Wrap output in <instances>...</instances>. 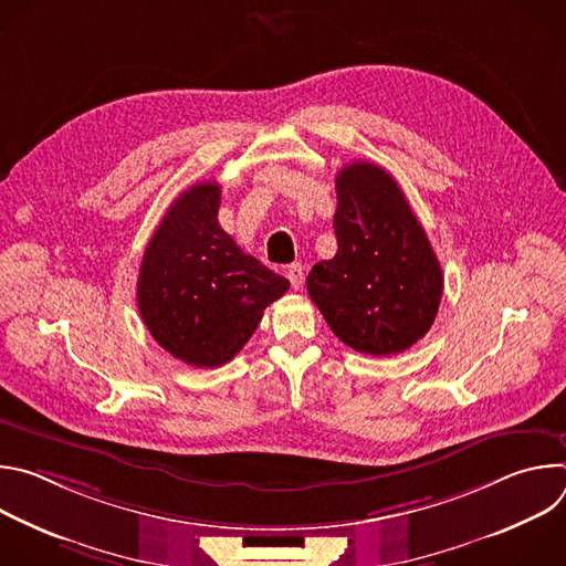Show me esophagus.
I'll return each mask as SVG.
<instances>
[{
	"mask_svg": "<svg viewBox=\"0 0 566 566\" xmlns=\"http://www.w3.org/2000/svg\"><path fill=\"white\" fill-rule=\"evenodd\" d=\"M286 277H289V282H291L293 289H300L302 282H304V269H302L300 264H291V266L286 269Z\"/></svg>",
	"mask_w": 566,
	"mask_h": 566,
	"instance_id": "obj_1",
	"label": "esophagus"
}]
</instances>
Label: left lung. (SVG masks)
<instances>
[{"instance_id": "left-lung-1", "label": "left lung", "mask_w": 566, "mask_h": 566, "mask_svg": "<svg viewBox=\"0 0 566 566\" xmlns=\"http://www.w3.org/2000/svg\"><path fill=\"white\" fill-rule=\"evenodd\" d=\"M336 192L338 253L311 269L306 291L352 349L406 352L430 332L443 293L430 239L394 177L376 164L345 166Z\"/></svg>"}]
</instances>
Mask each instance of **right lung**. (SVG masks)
I'll return each instance as SVG.
<instances>
[{
	"label": "right lung",
	"instance_id": "1",
	"mask_svg": "<svg viewBox=\"0 0 566 566\" xmlns=\"http://www.w3.org/2000/svg\"><path fill=\"white\" fill-rule=\"evenodd\" d=\"M221 188L184 190L143 255L136 300L154 340L190 367L232 360L289 280L241 251L219 226Z\"/></svg>",
	"mask_w": 566,
	"mask_h": 566
}]
</instances>
